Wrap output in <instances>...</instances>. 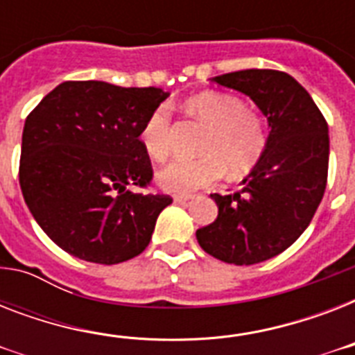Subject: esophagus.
Instances as JSON below:
<instances>
[{
    "label": "esophagus",
    "instance_id": "1",
    "mask_svg": "<svg viewBox=\"0 0 355 355\" xmlns=\"http://www.w3.org/2000/svg\"><path fill=\"white\" fill-rule=\"evenodd\" d=\"M173 199H175V202H186V200H191V199H193V195H188V193L175 195Z\"/></svg>",
    "mask_w": 355,
    "mask_h": 355
}]
</instances>
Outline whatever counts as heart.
I'll list each match as a JSON object with an SVG mask.
<instances>
[{"mask_svg": "<svg viewBox=\"0 0 355 355\" xmlns=\"http://www.w3.org/2000/svg\"><path fill=\"white\" fill-rule=\"evenodd\" d=\"M186 110L208 127L200 158L178 160L158 173V184L169 193H191L216 184L227 173L241 177L259 162L267 147L263 119L248 110L236 96L221 92H202L189 97ZM145 153L156 162L169 158L171 110L167 105L156 107L139 130Z\"/></svg>", "mask_w": 355, "mask_h": 355, "instance_id": "1", "label": "heart"}]
</instances>
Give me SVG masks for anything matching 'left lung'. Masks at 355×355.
I'll list each match as a JSON object with an SVG mask.
<instances>
[{
	"mask_svg": "<svg viewBox=\"0 0 355 355\" xmlns=\"http://www.w3.org/2000/svg\"><path fill=\"white\" fill-rule=\"evenodd\" d=\"M261 110L267 147L241 189L210 195L219 214L197 230L205 252L234 265H254L284 252L308 228L328 180V123L306 88L276 69H243L214 77Z\"/></svg>",
	"mask_w": 355,
	"mask_h": 355,
	"instance_id": "obj_1",
	"label": "left lung"
}]
</instances>
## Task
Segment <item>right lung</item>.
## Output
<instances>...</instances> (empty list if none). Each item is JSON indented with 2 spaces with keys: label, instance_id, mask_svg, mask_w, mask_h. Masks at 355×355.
I'll list each match as a JSON object with an SVG mask.
<instances>
[{
  "label": "right lung",
  "instance_id": "right-lung-1",
  "mask_svg": "<svg viewBox=\"0 0 355 355\" xmlns=\"http://www.w3.org/2000/svg\"><path fill=\"white\" fill-rule=\"evenodd\" d=\"M169 94L103 80H68L27 116L19 188L35 221L75 258L114 265L149 245L169 195H144L153 178L139 130Z\"/></svg>",
  "mask_w": 355,
  "mask_h": 355
}]
</instances>
